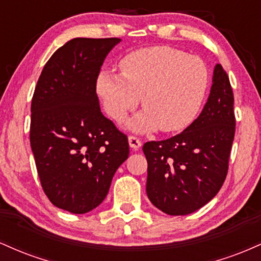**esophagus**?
<instances>
[{
	"mask_svg": "<svg viewBox=\"0 0 261 261\" xmlns=\"http://www.w3.org/2000/svg\"><path fill=\"white\" fill-rule=\"evenodd\" d=\"M128 145H130L131 148L134 149H139L141 146H142V141L140 139H137L136 136H128Z\"/></svg>",
	"mask_w": 261,
	"mask_h": 261,
	"instance_id": "34e87169",
	"label": "esophagus"
}]
</instances>
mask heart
<instances>
[{"instance_id":"b5f03b06","label":"heart","mask_w":261,"mask_h":261,"mask_svg":"<svg viewBox=\"0 0 261 261\" xmlns=\"http://www.w3.org/2000/svg\"><path fill=\"white\" fill-rule=\"evenodd\" d=\"M122 74L101 71L97 93L107 113L122 121L143 97V110L128 122L137 133L160 127L163 133H178L196 118L208 86L205 62L170 46L135 50L121 59Z\"/></svg>"}]
</instances>
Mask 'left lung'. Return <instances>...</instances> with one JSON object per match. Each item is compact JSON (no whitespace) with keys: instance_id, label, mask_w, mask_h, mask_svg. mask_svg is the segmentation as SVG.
Segmentation results:
<instances>
[{"instance_id":"8db88e82","label":"left lung","mask_w":261,"mask_h":261,"mask_svg":"<svg viewBox=\"0 0 261 261\" xmlns=\"http://www.w3.org/2000/svg\"><path fill=\"white\" fill-rule=\"evenodd\" d=\"M233 103L228 76L217 64L208 99L197 119L170 139L143 145L147 196L164 214H191L220 191L236 133Z\"/></svg>"}]
</instances>
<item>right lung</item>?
Masks as SVG:
<instances>
[{"label": "right lung", "instance_id": "add662e5", "mask_svg": "<svg viewBox=\"0 0 261 261\" xmlns=\"http://www.w3.org/2000/svg\"><path fill=\"white\" fill-rule=\"evenodd\" d=\"M119 38H74L41 71L32 99L31 146L45 195L86 214L99 206L127 160V136L100 112L97 80Z\"/></svg>", "mask_w": 261, "mask_h": 261}]
</instances>
